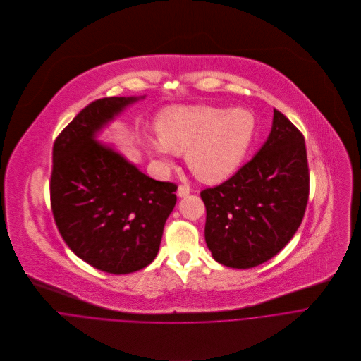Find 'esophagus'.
<instances>
[{"instance_id": "34e87169", "label": "esophagus", "mask_w": 361, "mask_h": 361, "mask_svg": "<svg viewBox=\"0 0 361 361\" xmlns=\"http://www.w3.org/2000/svg\"><path fill=\"white\" fill-rule=\"evenodd\" d=\"M190 191H191V188L188 185H180L177 190V195L180 198H183V197H187L190 194Z\"/></svg>"}]
</instances>
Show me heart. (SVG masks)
Wrapping results in <instances>:
<instances>
[{
	"label": "heart",
	"mask_w": 361,
	"mask_h": 361,
	"mask_svg": "<svg viewBox=\"0 0 361 361\" xmlns=\"http://www.w3.org/2000/svg\"><path fill=\"white\" fill-rule=\"evenodd\" d=\"M156 130L159 142H150L147 149L164 170L171 167V153H185L187 166L200 181L218 184L245 160L257 135V118L244 107L177 104L159 116Z\"/></svg>",
	"instance_id": "1"
}]
</instances>
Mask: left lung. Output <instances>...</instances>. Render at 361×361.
<instances>
[{
	"mask_svg": "<svg viewBox=\"0 0 361 361\" xmlns=\"http://www.w3.org/2000/svg\"><path fill=\"white\" fill-rule=\"evenodd\" d=\"M205 243L228 268L258 267L298 231L309 198L305 137L274 109L272 130L255 157L222 184L201 191Z\"/></svg>",
	"mask_w": 361,
	"mask_h": 361,
	"instance_id": "1",
	"label": "left lung"
}]
</instances>
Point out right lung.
I'll use <instances>...</instances> for the list:
<instances>
[{
    "label": "right lung",
    "mask_w": 361,
    "mask_h": 361,
    "mask_svg": "<svg viewBox=\"0 0 361 361\" xmlns=\"http://www.w3.org/2000/svg\"><path fill=\"white\" fill-rule=\"evenodd\" d=\"M140 97L89 103L52 150L51 207L71 251L93 268L125 275L150 265L160 248L177 185L143 174L97 133Z\"/></svg>",
    "instance_id": "1"
}]
</instances>
